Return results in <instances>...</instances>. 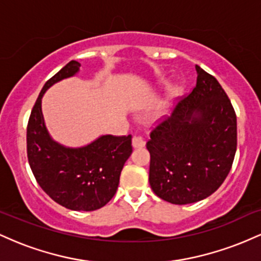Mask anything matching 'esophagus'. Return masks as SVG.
<instances>
[{"label":"esophagus","mask_w":261,"mask_h":261,"mask_svg":"<svg viewBox=\"0 0 261 261\" xmlns=\"http://www.w3.org/2000/svg\"><path fill=\"white\" fill-rule=\"evenodd\" d=\"M133 147L134 148H142L145 147V141L141 139L140 136L133 137Z\"/></svg>","instance_id":"34e87169"}]
</instances>
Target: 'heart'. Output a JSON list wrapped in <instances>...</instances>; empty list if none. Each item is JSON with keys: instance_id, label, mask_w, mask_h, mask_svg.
<instances>
[{"instance_id": "obj_1", "label": "heart", "mask_w": 261, "mask_h": 261, "mask_svg": "<svg viewBox=\"0 0 261 261\" xmlns=\"http://www.w3.org/2000/svg\"><path fill=\"white\" fill-rule=\"evenodd\" d=\"M179 93H180V89H179L178 87H174V88L169 89V92L167 93L166 98L161 101L160 106H158L157 109L154 110V114H153L154 120H162L164 116L168 115L170 107H172L173 104V100L178 97Z\"/></svg>"}]
</instances>
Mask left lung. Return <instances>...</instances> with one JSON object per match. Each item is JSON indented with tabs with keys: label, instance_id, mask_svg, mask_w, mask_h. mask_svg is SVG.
I'll use <instances>...</instances> for the list:
<instances>
[{
	"label": "left lung",
	"instance_id": "left-lung-1",
	"mask_svg": "<svg viewBox=\"0 0 261 261\" xmlns=\"http://www.w3.org/2000/svg\"><path fill=\"white\" fill-rule=\"evenodd\" d=\"M193 92L170 118L151 133L149 185L175 205L206 199L228 175L237 149V118L226 92L214 76L195 66Z\"/></svg>",
	"mask_w": 261,
	"mask_h": 261
}]
</instances>
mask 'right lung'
Segmentation results:
<instances>
[{"label": "right lung", "instance_id": "obj_1", "mask_svg": "<svg viewBox=\"0 0 261 261\" xmlns=\"http://www.w3.org/2000/svg\"><path fill=\"white\" fill-rule=\"evenodd\" d=\"M80 67V62H68L44 85L27 127V153L38 184L54 201L73 211H94L115 195L133 146L131 135H101L82 147H67L49 134L41 99L55 83L76 76Z\"/></svg>", "mask_w": 261, "mask_h": 261}]
</instances>
